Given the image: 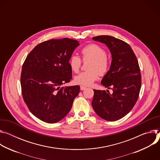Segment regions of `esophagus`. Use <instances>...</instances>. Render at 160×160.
Returning a JSON list of instances; mask_svg holds the SVG:
<instances>
[{
	"mask_svg": "<svg viewBox=\"0 0 160 160\" xmlns=\"http://www.w3.org/2000/svg\"><path fill=\"white\" fill-rule=\"evenodd\" d=\"M80 89H81V90H84L85 89H86V86H80Z\"/></svg>",
	"mask_w": 160,
	"mask_h": 160,
	"instance_id": "obj_1",
	"label": "esophagus"
}]
</instances>
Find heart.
I'll return each instance as SVG.
<instances>
[{"label": "heart", "instance_id": "b5f03b06", "mask_svg": "<svg viewBox=\"0 0 160 160\" xmlns=\"http://www.w3.org/2000/svg\"><path fill=\"white\" fill-rule=\"evenodd\" d=\"M81 54L84 62L90 60L88 69L89 70L79 73L74 78L77 84L90 86L97 81L100 74L104 75L108 72L110 67V60L107 56V52L97 44H89L81 49ZM69 67L72 72L77 73L81 66V59L76 55L72 54L68 61Z\"/></svg>", "mask_w": 160, "mask_h": 160}]
</instances>
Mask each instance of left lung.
I'll use <instances>...</instances> for the list:
<instances>
[{
  "mask_svg": "<svg viewBox=\"0 0 160 160\" xmlns=\"http://www.w3.org/2000/svg\"><path fill=\"white\" fill-rule=\"evenodd\" d=\"M92 39L104 43L112 55L109 70L101 84L109 90H94L92 107L102 119L114 121L126 116L134 107L141 87V74L138 60L130 46L109 35H99Z\"/></svg>",
  "mask_w": 160,
  "mask_h": 160,
  "instance_id": "1",
  "label": "left lung"
}]
</instances>
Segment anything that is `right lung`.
<instances>
[{
	"label": "right lung",
	"mask_w": 160,
	"mask_h": 160,
	"mask_svg": "<svg viewBox=\"0 0 160 160\" xmlns=\"http://www.w3.org/2000/svg\"><path fill=\"white\" fill-rule=\"evenodd\" d=\"M79 45L68 38L51 39L27 55L21 74L22 93L30 111L48 123L62 119L70 111L80 86L61 87L72 79L68 61Z\"/></svg>",
	"instance_id": "1"
}]
</instances>
